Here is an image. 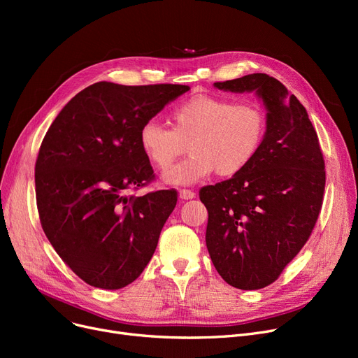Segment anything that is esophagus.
<instances>
[{
  "label": "esophagus",
  "instance_id": "obj_1",
  "mask_svg": "<svg viewBox=\"0 0 358 358\" xmlns=\"http://www.w3.org/2000/svg\"><path fill=\"white\" fill-rule=\"evenodd\" d=\"M178 196H180V199H181V200H192V199H194V197H196V194H194L192 190H185V189L180 190Z\"/></svg>",
  "mask_w": 358,
  "mask_h": 358
}]
</instances>
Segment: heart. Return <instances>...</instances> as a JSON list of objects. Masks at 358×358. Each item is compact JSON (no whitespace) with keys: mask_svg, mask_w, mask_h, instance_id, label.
Listing matches in <instances>:
<instances>
[{"mask_svg":"<svg viewBox=\"0 0 358 358\" xmlns=\"http://www.w3.org/2000/svg\"><path fill=\"white\" fill-rule=\"evenodd\" d=\"M173 129L155 120L142 124L139 146L146 159L165 171L184 152L190 157L164 174L169 185H192L213 173L234 177L252 164L267 135V111L255 101L197 94L171 113Z\"/></svg>","mask_w":358,"mask_h":358,"instance_id":"obj_1","label":"heart"}]
</instances>
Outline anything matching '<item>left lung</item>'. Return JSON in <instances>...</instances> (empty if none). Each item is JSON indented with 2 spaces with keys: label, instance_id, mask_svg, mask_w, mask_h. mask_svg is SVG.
<instances>
[{
  "label": "left lung",
  "instance_id": "8db88e82",
  "mask_svg": "<svg viewBox=\"0 0 358 358\" xmlns=\"http://www.w3.org/2000/svg\"><path fill=\"white\" fill-rule=\"evenodd\" d=\"M254 91L267 110V135L257 158L238 176L203 187L209 212L206 245L228 285H271L309 239L325 190V162L306 108L267 73L215 83Z\"/></svg>",
  "mask_w": 358,
  "mask_h": 358
}]
</instances>
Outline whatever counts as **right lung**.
<instances>
[{"label":"right lung","instance_id":"right-lung-1","mask_svg":"<svg viewBox=\"0 0 358 358\" xmlns=\"http://www.w3.org/2000/svg\"><path fill=\"white\" fill-rule=\"evenodd\" d=\"M189 85L96 83L62 110L41 145L36 200L49 242L87 285L135 281L158 245L177 192L126 196L154 178L139 130Z\"/></svg>","mask_w":358,"mask_h":358}]
</instances>
